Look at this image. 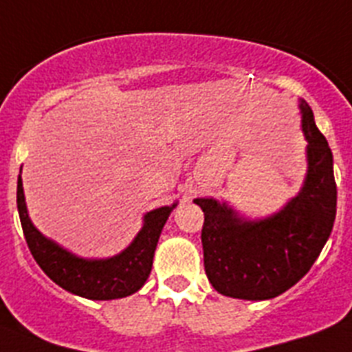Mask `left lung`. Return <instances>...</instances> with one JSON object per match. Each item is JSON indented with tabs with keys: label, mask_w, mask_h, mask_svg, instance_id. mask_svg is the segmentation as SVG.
I'll list each match as a JSON object with an SVG mask.
<instances>
[{
	"label": "left lung",
	"mask_w": 352,
	"mask_h": 352,
	"mask_svg": "<svg viewBox=\"0 0 352 352\" xmlns=\"http://www.w3.org/2000/svg\"><path fill=\"white\" fill-rule=\"evenodd\" d=\"M300 112L308 173L302 190L281 211L247 220L226 202L195 199L204 211L206 276L218 294L245 300L274 299L308 274L331 234L336 217L333 153L304 100Z\"/></svg>",
	"instance_id": "left-lung-1"
}]
</instances>
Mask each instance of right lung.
Instances as JSON below:
<instances>
[{"mask_svg": "<svg viewBox=\"0 0 352 352\" xmlns=\"http://www.w3.org/2000/svg\"><path fill=\"white\" fill-rule=\"evenodd\" d=\"M177 204L146 212L143 227L132 243L107 259H84L41 234L26 211L21 175L17 179V211L32 256L60 288L91 300L121 299L140 290L152 270L153 252L170 212Z\"/></svg>", "mask_w": 352, "mask_h": 352, "instance_id": "add662e5", "label": "right lung"}]
</instances>
